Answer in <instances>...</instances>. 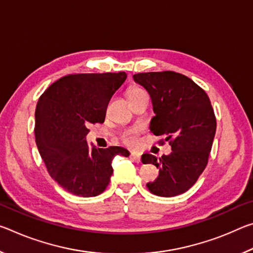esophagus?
<instances>
[{"label":"esophagus","mask_w":253,"mask_h":253,"mask_svg":"<svg viewBox=\"0 0 253 253\" xmlns=\"http://www.w3.org/2000/svg\"><path fill=\"white\" fill-rule=\"evenodd\" d=\"M130 158L134 162H136V163H140V161H142V158H140V155H138V154H135V153H131L130 154Z\"/></svg>","instance_id":"obj_1"}]
</instances>
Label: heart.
<instances>
[{
    "mask_svg": "<svg viewBox=\"0 0 253 253\" xmlns=\"http://www.w3.org/2000/svg\"><path fill=\"white\" fill-rule=\"evenodd\" d=\"M139 92H143L142 89L139 88H130L129 90L127 91V97L132 96V95H136V93H139ZM124 142H125L127 145H129V146H135L138 143V137H137V130H130L129 132H127L124 137Z\"/></svg>",
    "mask_w": 253,
    "mask_h": 253,
    "instance_id": "heart-1",
    "label": "heart"
}]
</instances>
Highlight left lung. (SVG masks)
Segmentation results:
<instances>
[{"instance_id":"1","label":"left lung","mask_w":253,"mask_h":253,"mask_svg":"<svg viewBox=\"0 0 253 253\" xmlns=\"http://www.w3.org/2000/svg\"><path fill=\"white\" fill-rule=\"evenodd\" d=\"M146 89L155 116L149 129L169 140L172 153L160 160L144 154V164L160 169L158 177L147 183L153 194L176 196L194 185L208 164L216 121L211 101L202 88L186 76L174 71L143 72L132 76Z\"/></svg>"}]
</instances>
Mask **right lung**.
I'll list each match as a JSON object with an SVG mask.
<instances>
[{
  "label": "right lung",
  "instance_id": "right-lung-1",
  "mask_svg": "<svg viewBox=\"0 0 253 253\" xmlns=\"http://www.w3.org/2000/svg\"><path fill=\"white\" fill-rule=\"evenodd\" d=\"M126 78L125 72L69 75L39 98L37 146L51 177L71 194L99 195L109 184L114 157L129 156L124 147L97 148L85 139L90 124L105 122L110 98Z\"/></svg>",
  "mask_w": 253,
  "mask_h": 253
}]
</instances>
